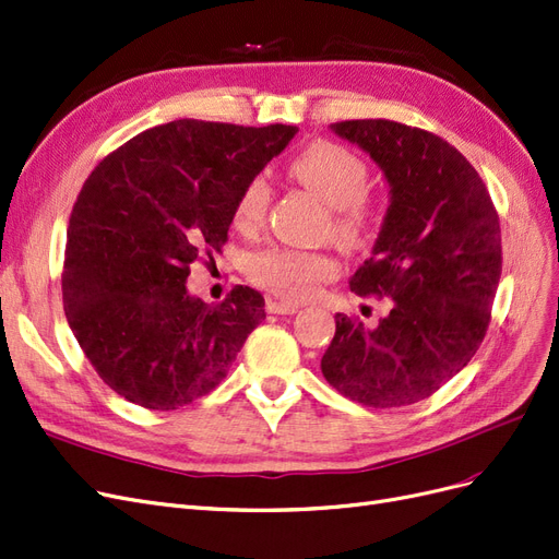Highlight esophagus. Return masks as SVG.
I'll return each mask as SVG.
<instances>
[{
	"mask_svg": "<svg viewBox=\"0 0 559 559\" xmlns=\"http://www.w3.org/2000/svg\"><path fill=\"white\" fill-rule=\"evenodd\" d=\"M265 307L271 314H296L300 310L298 302H286V300H277V298L267 300Z\"/></svg>",
	"mask_w": 559,
	"mask_h": 559,
	"instance_id": "obj_1",
	"label": "esophagus"
}]
</instances>
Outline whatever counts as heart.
Wrapping results in <instances>:
<instances>
[{
    "mask_svg": "<svg viewBox=\"0 0 559 559\" xmlns=\"http://www.w3.org/2000/svg\"><path fill=\"white\" fill-rule=\"evenodd\" d=\"M288 173L331 207V234L346 249H360L374 236V207L368 199L370 168L344 145L319 141L288 164ZM273 189L263 176L249 180L236 201L234 222L242 230L259 228L271 207ZM254 282L288 300L312 296L317 286L335 277L331 254L298 247H273L249 265Z\"/></svg>",
    "mask_w": 559,
    "mask_h": 559,
    "instance_id": "1",
    "label": "heart"
}]
</instances>
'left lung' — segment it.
Returning <instances> with one entry per match:
<instances>
[{"label":"left lung","mask_w":559,"mask_h":559,"mask_svg":"<svg viewBox=\"0 0 559 559\" xmlns=\"http://www.w3.org/2000/svg\"><path fill=\"white\" fill-rule=\"evenodd\" d=\"M368 152L389 185L372 257L349 280L386 296L374 329L335 314L321 358L325 381L365 407L414 404L439 391L484 342L502 275L499 217L474 166L430 131L391 120L331 124Z\"/></svg>","instance_id":"left-lung-1"}]
</instances>
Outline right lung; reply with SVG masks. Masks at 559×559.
I'll use <instances>...</instances> for the list:
<instances>
[{
  "label": "right lung",
  "instance_id": "right-lung-1",
  "mask_svg": "<svg viewBox=\"0 0 559 559\" xmlns=\"http://www.w3.org/2000/svg\"><path fill=\"white\" fill-rule=\"evenodd\" d=\"M296 131L176 120L133 136L85 180L67 228L64 312L124 400L170 412L207 395L265 319L254 288L207 305L187 277L203 252H219L242 187Z\"/></svg>",
  "mask_w": 559,
  "mask_h": 559
}]
</instances>
